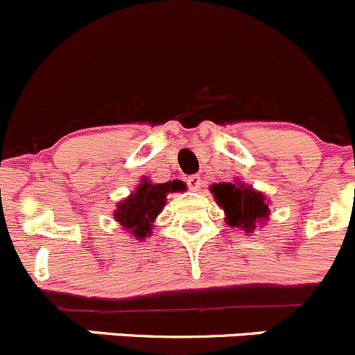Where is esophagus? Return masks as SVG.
Listing matches in <instances>:
<instances>
[{
	"instance_id": "esophagus-1",
	"label": "esophagus",
	"mask_w": 355,
	"mask_h": 355,
	"mask_svg": "<svg viewBox=\"0 0 355 355\" xmlns=\"http://www.w3.org/2000/svg\"><path fill=\"white\" fill-rule=\"evenodd\" d=\"M187 185L191 191H199L201 189V177L199 175H192V177L187 178Z\"/></svg>"
}]
</instances>
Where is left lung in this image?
Here are the masks:
<instances>
[{
	"label": "left lung",
	"instance_id": "obj_1",
	"mask_svg": "<svg viewBox=\"0 0 355 355\" xmlns=\"http://www.w3.org/2000/svg\"><path fill=\"white\" fill-rule=\"evenodd\" d=\"M216 205L225 213V222L230 227H239L250 236L257 227L269 220V199L263 192L246 185L241 180L213 184L209 187Z\"/></svg>",
	"mask_w": 355,
	"mask_h": 355
}]
</instances>
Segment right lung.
<instances>
[{
  "label": "right lung",
  "mask_w": 355,
  "mask_h": 355,
  "mask_svg": "<svg viewBox=\"0 0 355 355\" xmlns=\"http://www.w3.org/2000/svg\"><path fill=\"white\" fill-rule=\"evenodd\" d=\"M184 191L185 184L180 180L153 184L149 178H142L135 191L116 205V222L137 241L147 239L153 234L154 220L166 205L168 194Z\"/></svg>",
  "instance_id": "1"
}]
</instances>
